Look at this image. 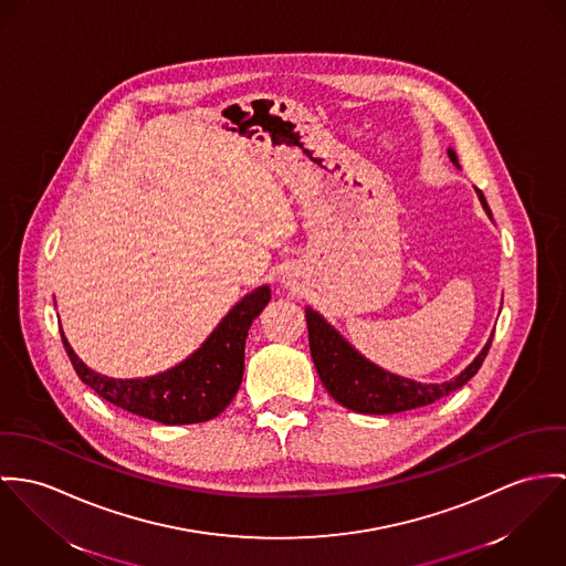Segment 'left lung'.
<instances>
[{
    "mask_svg": "<svg viewBox=\"0 0 566 566\" xmlns=\"http://www.w3.org/2000/svg\"><path fill=\"white\" fill-rule=\"evenodd\" d=\"M447 154H449V160L455 167H460L458 156L451 147L447 149ZM475 190L482 201V208L493 219L482 190ZM306 323H308V340H311L314 367L325 390L340 406L360 415H392V412H403V410L434 403L440 397H447L449 392L462 388L480 371L493 343V334H491L482 352L458 376L440 384H423L410 377L395 376L390 371H384L381 367L367 360L313 308H306Z\"/></svg>",
    "mask_w": 566,
    "mask_h": 566,
    "instance_id": "8db88e82",
    "label": "left lung"
}]
</instances>
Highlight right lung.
<instances>
[{"mask_svg":"<svg viewBox=\"0 0 566 566\" xmlns=\"http://www.w3.org/2000/svg\"><path fill=\"white\" fill-rule=\"evenodd\" d=\"M269 300L271 289L266 284L253 289L219 321L189 358L156 376H102L77 358L63 329L61 336L77 377L106 401L165 426L201 423L221 415L234 399L245 369L248 332Z\"/></svg>","mask_w":566,"mask_h":566,"instance_id":"add662e5","label":"right lung"}]
</instances>
